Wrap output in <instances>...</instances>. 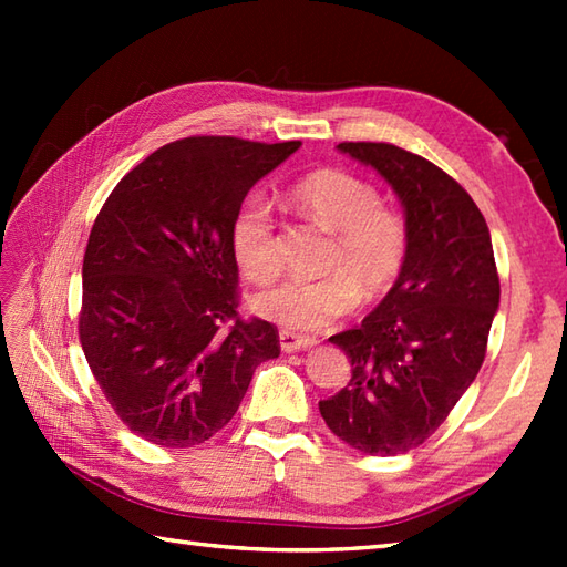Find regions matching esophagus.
Here are the masks:
<instances>
[{
  "label": "esophagus",
  "instance_id": "esophagus-1",
  "mask_svg": "<svg viewBox=\"0 0 567 567\" xmlns=\"http://www.w3.org/2000/svg\"><path fill=\"white\" fill-rule=\"evenodd\" d=\"M317 346L315 336H305V333H295V331H280V348L285 353H295V351H305V348Z\"/></svg>",
  "mask_w": 567,
  "mask_h": 567
}]
</instances>
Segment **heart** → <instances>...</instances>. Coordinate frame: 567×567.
Masks as SVG:
<instances>
[{
	"instance_id": "obj_1",
	"label": "heart",
	"mask_w": 567,
	"mask_h": 567,
	"mask_svg": "<svg viewBox=\"0 0 567 567\" xmlns=\"http://www.w3.org/2000/svg\"><path fill=\"white\" fill-rule=\"evenodd\" d=\"M290 199L299 212L336 234L331 268L341 270L321 280L290 277L256 297L258 315L290 331H321L331 327L360 299L384 295L400 280L406 262L409 234L396 212L382 207L380 192L346 171H317L297 179ZM231 250L240 272L265 285L280 272L275 216L268 202L248 199L231 224Z\"/></svg>"
}]
</instances>
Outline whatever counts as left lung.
<instances>
[{
  "label": "left lung",
  "mask_w": 567,
  "mask_h": 567,
  "mask_svg": "<svg viewBox=\"0 0 567 567\" xmlns=\"http://www.w3.org/2000/svg\"><path fill=\"white\" fill-rule=\"evenodd\" d=\"M339 151L400 197L409 250L363 323L329 339L351 360V380L319 412L351 449L396 455L424 443L477 378L499 309L495 250L483 212L441 167L392 143Z\"/></svg>",
  "instance_id": "1"
}]
</instances>
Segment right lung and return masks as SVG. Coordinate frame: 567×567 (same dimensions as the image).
I'll list each match as a JSON object with an SVG mask.
<instances>
[{
	"label": "right lung",
	"instance_id": "1",
	"mask_svg": "<svg viewBox=\"0 0 567 567\" xmlns=\"http://www.w3.org/2000/svg\"><path fill=\"white\" fill-rule=\"evenodd\" d=\"M299 146L189 136L151 153L104 202L82 262L80 343L136 436L204 443L234 419L256 368L280 355L272 323L236 311L231 224Z\"/></svg>",
	"mask_w": 567,
	"mask_h": 567
}]
</instances>
